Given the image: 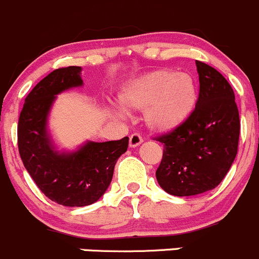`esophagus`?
Returning a JSON list of instances; mask_svg holds the SVG:
<instances>
[{"label": "esophagus", "instance_id": "obj_1", "mask_svg": "<svg viewBox=\"0 0 259 259\" xmlns=\"http://www.w3.org/2000/svg\"><path fill=\"white\" fill-rule=\"evenodd\" d=\"M143 143V138L139 134H133L129 139L130 148H137Z\"/></svg>", "mask_w": 259, "mask_h": 259}]
</instances>
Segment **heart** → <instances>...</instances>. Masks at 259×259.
I'll return each mask as SVG.
<instances>
[{"label": "heart", "instance_id": "obj_1", "mask_svg": "<svg viewBox=\"0 0 259 259\" xmlns=\"http://www.w3.org/2000/svg\"><path fill=\"white\" fill-rule=\"evenodd\" d=\"M197 101L194 77L169 70H155L129 80L117 94L120 110L143 111L146 127L155 133L178 129L193 114Z\"/></svg>", "mask_w": 259, "mask_h": 259}]
</instances>
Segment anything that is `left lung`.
<instances>
[{
    "instance_id": "obj_1",
    "label": "left lung",
    "mask_w": 259,
    "mask_h": 259,
    "mask_svg": "<svg viewBox=\"0 0 259 259\" xmlns=\"http://www.w3.org/2000/svg\"><path fill=\"white\" fill-rule=\"evenodd\" d=\"M199 98L189 119L156 138L164 144L156 169L161 189L176 197L218 187L231 169L239 140V113L232 86L214 67L197 61Z\"/></svg>"
}]
</instances>
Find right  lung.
Masks as SVG:
<instances>
[{
  "label": "right lung",
  "instance_id": "right-lung-1",
  "mask_svg": "<svg viewBox=\"0 0 259 259\" xmlns=\"http://www.w3.org/2000/svg\"><path fill=\"white\" fill-rule=\"evenodd\" d=\"M81 67L57 69L25 99L17 126L18 151L26 170L41 192L57 204L85 207L98 202L110 185L116 160L127 150L129 138L88 142L75 150H59L49 129L57 95L83 85Z\"/></svg>",
  "mask_w": 259,
  "mask_h": 259
}]
</instances>
